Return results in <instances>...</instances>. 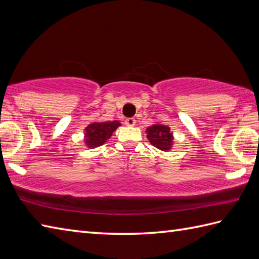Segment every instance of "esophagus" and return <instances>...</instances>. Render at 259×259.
<instances>
[{
	"mask_svg": "<svg viewBox=\"0 0 259 259\" xmlns=\"http://www.w3.org/2000/svg\"><path fill=\"white\" fill-rule=\"evenodd\" d=\"M135 123H136V119L133 118V117H128V118L125 119V124L127 126H134Z\"/></svg>",
	"mask_w": 259,
	"mask_h": 259,
	"instance_id": "1",
	"label": "esophagus"
}]
</instances>
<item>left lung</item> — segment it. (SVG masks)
I'll use <instances>...</instances> for the list:
<instances>
[{
    "mask_svg": "<svg viewBox=\"0 0 259 259\" xmlns=\"http://www.w3.org/2000/svg\"><path fill=\"white\" fill-rule=\"evenodd\" d=\"M147 137L151 145L161 150H168L172 144V134L165 125H153L147 128Z\"/></svg>",
    "mask_w": 259,
    "mask_h": 259,
    "instance_id": "obj_1",
    "label": "left lung"
}]
</instances>
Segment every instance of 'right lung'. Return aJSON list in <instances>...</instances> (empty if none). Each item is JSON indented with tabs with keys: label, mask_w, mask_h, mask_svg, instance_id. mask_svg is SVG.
<instances>
[{
	"label": "right lung",
	"mask_w": 259,
	"mask_h": 259,
	"mask_svg": "<svg viewBox=\"0 0 259 259\" xmlns=\"http://www.w3.org/2000/svg\"><path fill=\"white\" fill-rule=\"evenodd\" d=\"M119 126V122H105V123H93L85 128V143L89 147H98L104 144L106 140L112 136Z\"/></svg>",
	"instance_id": "obj_1"
}]
</instances>
